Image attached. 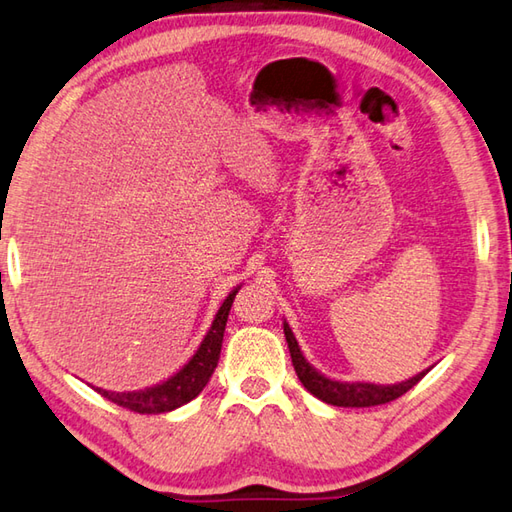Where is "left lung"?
I'll use <instances>...</instances> for the list:
<instances>
[{"instance_id":"left-lung-1","label":"left lung","mask_w":512,"mask_h":512,"mask_svg":"<svg viewBox=\"0 0 512 512\" xmlns=\"http://www.w3.org/2000/svg\"><path fill=\"white\" fill-rule=\"evenodd\" d=\"M284 335L288 342L290 350V359H293L295 373L299 377V382L304 384L310 395H315L322 402L330 406H342V408H368V406H379V404H388L393 399L402 397L408 393L419 379H422L428 370H422V373L406 379L402 384H368V382H337V379H330L326 375L319 373L313 366L306 362V357L299 350L297 339L293 335V330L284 322Z\"/></svg>"}]
</instances>
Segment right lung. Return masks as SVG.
I'll return each mask as SVG.
<instances>
[{"instance_id":"right-lung-1","label":"right lung","mask_w":512,"mask_h":512,"mask_svg":"<svg viewBox=\"0 0 512 512\" xmlns=\"http://www.w3.org/2000/svg\"><path fill=\"white\" fill-rule=\"evenodd\" d=\"M237 290L239 286L230 290L228 297L224 299V304L219 306L217 315L213 319V326L208 328L204 342L199 344L195 355L188 359V364H184L182 370H177L173 377H168L166 382L155 384L144 390H133V393H113V390L95 388L97 393L106 397L108 402L133 410V413H139V415L170 413V410L188 404L190 399H195L199 393H202L210 375H213L217 368L219 353H222L228 313H230V306H233Z\"/></svg>"}]
</instances>
